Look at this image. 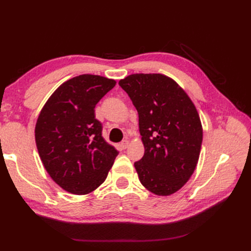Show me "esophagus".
Listing matches in <instances>:
<instances>
[{"label": "esophagus", "mask_w": 251, "mask_h": 251, "mask_svg": "<svg viewBox=\"0 0 251 251\" xmlns=\"http://www.w3.org/2000/svg\"><path fill=\"white\" fill-rule=\"evenodd\" d=\"M128 146V141L127 140H123L120 143H119V147L121 150H126Z\"/></svg>", "instance_id": "34e87169"}]
</instances>
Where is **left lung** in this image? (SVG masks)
Returning a JSON list of instances; mask_svg holds the SVG:
<instances>
[{"mask_svg":"<svg viewBox=\"0 0 251 251\" xmlns=\"http://www.w3.org/2000/svg\"><path fill=\"white\" fill-rule=\"evenodd\" d=\"M138 112L144 155L134 163L141 184L169 196L193 175L203 131L193 101L176 81L162 74H132L119 80Z\"/></svg>","mask_w":251,"mask_h":251,"instance_id":"obj_1","label":"left lung"}]
</instances>
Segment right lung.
I'll list each match as a JSON object with an SVG mask.
<instances>
[{
    "mask_svg": "<svg viewBox=\"0 0 251 251\" xmlns=\"http://www.w3.org/2000/svg\"><path fill=\"white\" fill-rule=\"evenodd\" d=\"M115 85L100 75H78L56 89L37 118L35 142L45 169L71 194L93 192L118 155L102 138V125L94 110Z\"/></svg>",
    "mask_w": 251,
    "mask_h": 251,
    "instance_id": "obj_1",
    "label": "right lung"
}]
</instances>
